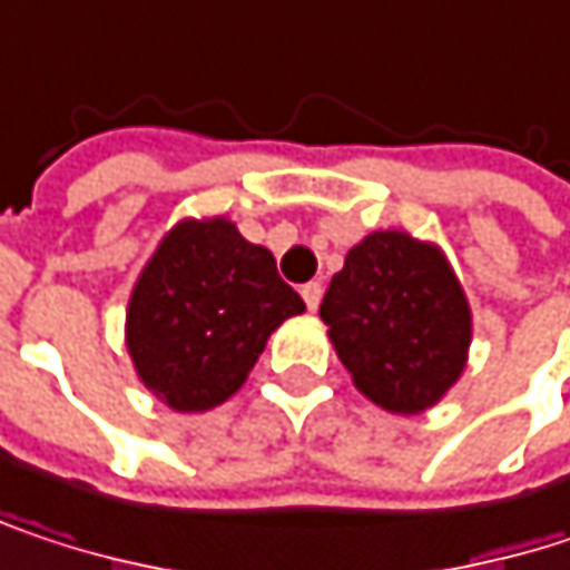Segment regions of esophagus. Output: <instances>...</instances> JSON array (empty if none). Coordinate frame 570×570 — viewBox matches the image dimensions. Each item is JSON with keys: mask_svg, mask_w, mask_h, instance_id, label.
<instances>
[{"mask_svg": "<svg viewBox=\"0 0 570 570\" xmlns=\"http://www.w3.org/2000/svg\"><path fill=\"white\" fill-rule=\"evenodd\" d=\"M299 293H303L306 306H309V309H316V306H320V299H323V284H316V281H313V284H303Z\"/></svg>", "mask_w": 570, "mask_h": 570, "instance_id": "esophagus-1", "label": "esophagus"}]
</instances>
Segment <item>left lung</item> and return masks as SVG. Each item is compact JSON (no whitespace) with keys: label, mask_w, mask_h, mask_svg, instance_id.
<instances>
[{"label":"left lung","mask_w":570,"mask_h":570,"mask_svg":"<svg viewBox=\"0 0 570 570\" xmlns=\"http://www.w3.org/2000/svg\"><path fill=\"white\" fill-rule=\"evenodd\" d=\"M355 389L385 411L438 404L470 348V306L438 247L375 232L345 254L320 306Z\"/></svg>","instance_id":"left-lung-1"}]
</instances>
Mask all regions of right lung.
Returning a JSON list of instances; mask_svg holds the SVG:
<instances>
[{
    "label": "right lung",
    "instance_id": "1",
    "mask_svg": "<svg viewBox=\"0 0 570 570\" xmlns=\"http://www.w3.org/2000/svg\"><path fill=\"white\" fill-rule=\"evenodd\" d=\"M303 309L267 247L225 218L181 222L139 274L127 345L156 397L208 411L244 385L271 333Z\"/></svg>",
    "mask_w": 570,
    "mask_h": 570
}]
</instances>
